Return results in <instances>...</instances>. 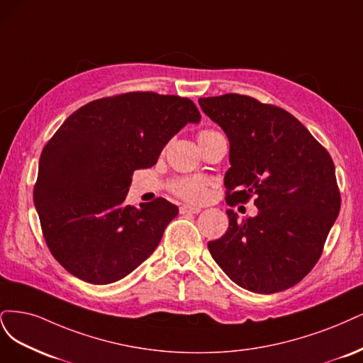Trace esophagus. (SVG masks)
<instances>
[{"mask_svg": "<svg viewBox=\"0 0 363 363\" xmlns=\"http://www.w3.org/2000/svg\"><path fill=\"white\" fill-rule=\"evenodd\" d=\"M201 211H202L201 208L190 206V205H182V206L179 208V213H181V214H199Z\"/></svg>", "mask_w": 363, "mask_h": 363, "instance_id": "obj_1", "label": "esophagus"}]
</instances>
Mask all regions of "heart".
<instances>
[{"mask_svg": "<svg viewBox=\"0 0 363 363\" xmlns=\"http://www.w3.org/2000/svg\"><path fill=\"white\" fill-rule=\"evenodd\" d=\"M213 131H203L202 134H209ZM173 191L181 196L185 201L190 202H202L206 197V186L202 179L197 178H182L173 182Z\"/></svg>", "mask_w": 363, "mask_h": 363, "instance_id": "heart-1", "label": "heart"}]
</instances>
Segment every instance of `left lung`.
Segmentation results:
<instances>
[{
    "mask_svg": "<svg viewBox=\"0 0 363 363\" xmlns=\"http://www.w3.org/2000/svg\"><path fill=\"white\" fill-rule=\"evenodd\" d=\"M229 140L228 203L256 196L258 214L242 221L228 209L229 228L209 241L214 261L238 286L274 294L298 284L320 259L341 208L335 164L288 111L228 93L199 99Z\"/></svg>",
    "mask_w": 363,
    "mask_h": 363,
    "instance_id": "left-lung-1",
    "label": "left lung"
}]
</instances>
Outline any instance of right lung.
I'll use <instances>...</instances> for the list:
<instances>
[{"instance_id": "right-lung-1", "label": "right lung", "mask_w": 363, "mask_h": 363, "mask_svg": "<svg viewBox=\"0 0 363 363\" xmlns=\"http://www.w3.org/2000/svg\"><path fill=\"white\" fill-rule=\"evenodd\" d=\"M199 122L189 98L152 91L91 101L69 116L42 150L33 193L63 268L108 285L149 258L179 209L162 197L126 205L133 172L154 166L173 135Z\"/></svg>"}]
</instances>
